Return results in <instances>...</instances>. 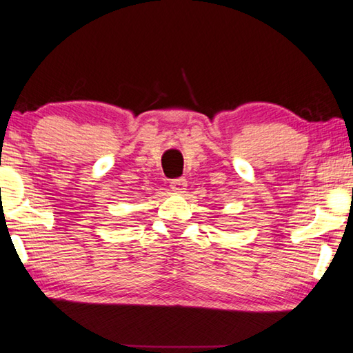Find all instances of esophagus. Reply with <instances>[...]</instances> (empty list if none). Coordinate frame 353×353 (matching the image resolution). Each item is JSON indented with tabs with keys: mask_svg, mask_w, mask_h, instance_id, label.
<instances>
[{
	"mask_svg": "<svg viewBox=\"0 0 353 353\" xmlns=\"http://www.w3.org/2000/svg\"><path fill=\"white\" fill-rule=\"evenodd\" d=\"M170 187L172 191H177V193H182V190H185L187 187V181H185L183 177H177V179H172L170 182Z\"/></svg>",
	"mask_w": 353,
	"mask_h": 353,
	"instance_id": "obj_1",
	"label": "esophagus"
}]
</instances>
